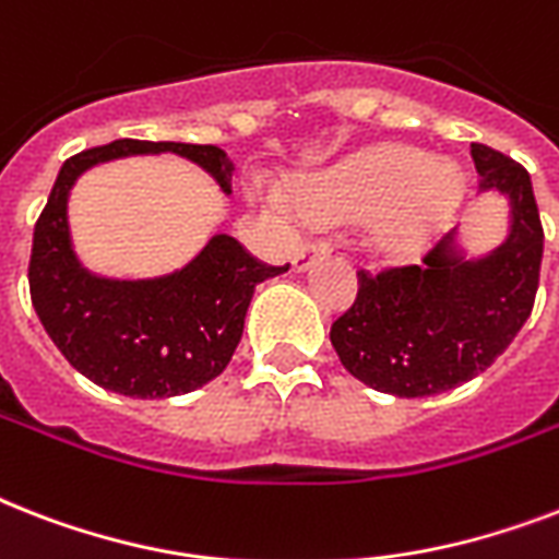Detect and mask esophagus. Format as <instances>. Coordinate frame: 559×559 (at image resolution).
Returning a JSON list of instances; mask_svg holds the SVG:
<instances>
[{
    "mask_svg": "<svg viewBox=\"0 0 559 559\" xmlns=\"http://www.w3.org/2000/svg\"><path fill=\"white\" fill-rule=\"evenodd\" d=\"M324 254H328V246H324L322 240H307V243L296 252V261H293V266H296L298 272H305L313 266V261L324 258Z\"/></svg>",
    "mask_w": 559,
    "mask_h": 559,
    "instance_id": "34e87169",
    "label": "esophagus"
}]
</instances>
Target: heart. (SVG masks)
<instances>
[{"instance_id": "b5f03b06", "label": "heart", "mask_w": 559, "mask_h": 559, "mask_svg": "<svg viewBox=\"0 0 559 559\" xmlns=\"http://www.w3.org/2000/svg\"><path fill=\"white\" fill-rule=\"evenodd\" d=\"M464 197L447 162L403 144L359 153L301 182L298 202L322 219H368V246L385 261H408L441 235Z\"/></svg>"}]
</instances>
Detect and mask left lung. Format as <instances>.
<instances>
[{"instance_id":"left-lung-1","label":"left lung","mask_w":559,"mask_h":559,"mask_svg":"<svg viewBox=\"0 0 559 559\" xmlns=\"http://www.w3.org/2000/svg\"><path fill=\"white\" fill-rule=\"evenodd\" d=\"M481 191L511 202V231L485 258H464L455 231L426 266L359 270L357 301L333 322L342 366L397 397L450 391L493 366L528 322L539 287L543 223L528 170L511 156L469 144Z\"/></svg>"}]
</instances>
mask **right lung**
<instances>
[{
  "instance_id": "right-lung-1",
  "label": "right lung",
  "mask_w": 559,
  "mask_h": 559,
  "mask_svg": "<svg viewBox=\"0 0 559 559\" xmlns=\"http://www.w3.org/2000/svg\"><path fill=\"white\" fill-rule=\"evenodd\" d=\"M142 153H177L197 162L231 193L226 151L214 144L118 139L63 162L34 226L31 305L69 366L124 397L159 400L200 389L223 373L243 336L254 287L287 266L258 261L235 237L214 235L191 263L162 278L92 275L72 249L69 191L83 170Z\"/></svg>"
}]
</instances>
